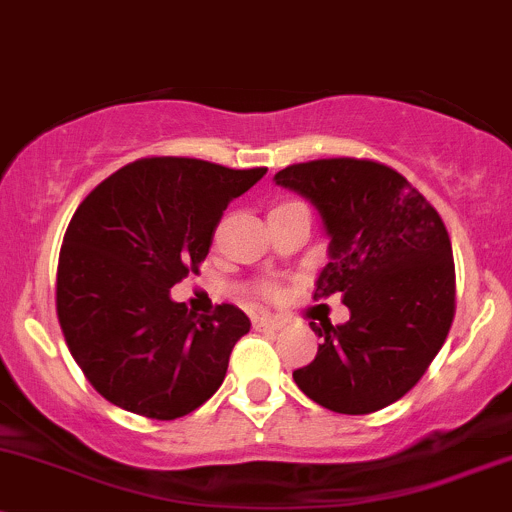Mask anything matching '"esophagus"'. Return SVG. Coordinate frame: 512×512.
Listing matches in <instances>:
<instances>
[{"instance_id": "obj_1", "label": "esophagus", "mask_w": 512, "mask_h": 512, "mask_svg": "<svg viewBox=\"0 0 512 512\" xmlns=\"http://www.w3.org/2000/svg\"><path fill=\"white\" fill-rule=\"evenodd\" d=\"M256 330H278L283 328V318H276V315H258L254 318Z\"/></svg>"}]
</instances>
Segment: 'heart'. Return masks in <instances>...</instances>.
Segmentation results:
<instances>
[{
  "instance_id": "1",
  "label": "heart",
  "mask_w": 512,
  "mask_h": 512,
  "mask_svg": "<svg viewBox=\"0 0 512 512\" xmlns=\"http://www.w3.org/2000/svg\"><path fill=\"white\" fill-rule=\"evenodd\" d=\"M293 207H305V204L295 202V199H283V202L273 204L271 212H283V209H293ZM258 293H261L263 298H278V286L273 281H263L258 283Z\"/></svg>"
}]
</instances>
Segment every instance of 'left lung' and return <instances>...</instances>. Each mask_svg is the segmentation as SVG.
Returning <instances> with one entry per match:
<instances>
[{
    "label": "left lung",
    "instance_id": "obj_1",
    "mask_svg": "<svg viewBox=\"0 0 512 512\" xmlns=\"http://www.w3.org/2000/svg\"><path fill=\"white\" fill-rule=\"evenodd\" d=\"M276 184L315 204L330 236L313 298L340 293L350 320L310 323L318 355L293 372L337 414H372L424 377L456 313V268L439 212L392 167L357 157L288 165Z\"/></svg>",
    "mask_w": 512,
    "mask_h": 512
}]
</instances>
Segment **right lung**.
Listing matches in <instances>:
<instances>
[{"label": "right lung", "instance_id": "right-lung-1", "mask_svg": "<svg viewBox=\"0 0 512 512\" xmlns=\"http://www.w3.org/2000/svg\"><path fill=\"white\" fill-rule=\"evenodd\" d=\"M266 167L142 157L98 184L73 214L56 271V313L88 382L115 407L170 421L221 387L244 310L197 315L170 288L199 273L231 199Z\"/></svg>", "mask_w": 512, "mask_h": 512}]
</instances>
